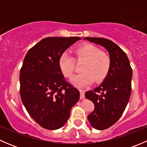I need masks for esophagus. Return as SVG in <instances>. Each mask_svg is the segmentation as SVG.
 Wrapping results in <instances>:
<instances>
[{"mask_svg":"<svg viewBox=\"0 0 147 147\" xmlns=\"http://www.w3.org/2000/svg\"><path fill=\"white\" fill-rule=\"evenodd\" d=\"M80 99H83L84 97V91L83 90H80Z\"/></svg>","mask_w":147,"mask_h":147,"instance_id":"esophagus-1","label":"esophagus"}]
</instances>
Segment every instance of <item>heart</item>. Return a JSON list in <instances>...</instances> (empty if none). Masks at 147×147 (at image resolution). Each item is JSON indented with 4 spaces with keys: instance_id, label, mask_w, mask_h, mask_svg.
<instances>
[{
    "instance_id": "obj_1",
    "label": "heart",
    "mask_w": 147,
    "mask_h": 147,
    "mask_svg": "<svg viewBox=\"0 0 147 147\" xmlns=\"http://www.w3.org/2000/svg\"><path fill=\"white\" fill-rule=\"evenodd\" d=\"M78 61L84 60L82 67L83 72L75 75L71 82L76 86L83 87L106 78L111 67V58L107 53L100 51V48L92 44H85L75 50ZM59 67L63 75L71 78L75 72V60L69 53L65 52L59 58Z\"/></svg>"
}]
</instances>
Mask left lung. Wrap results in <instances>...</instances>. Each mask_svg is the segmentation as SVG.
Instances as JSON below:
<instances>
[{
  "label": "left lung",
  "mask_w": 147,
  "mask_h": 147,
  "mask_svg": "<svg viewBox=\"0 0 147 147\" xmlns=\"http://www.w3.org/2000/svg\"><path fill=\"white\" fill-rule=\"evenodd\" d=\"M84 39L105 47L111 58L110 69L103 82L85 93L86 98L94 105V111L87 116L90 124L96 129H106L119 120L127 107L131 95L132 69L126 53L112 40Z\"/></svg>",
  "instance_id": "obj_1"
}]
</instances>
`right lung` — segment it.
Wrapping results in <instances>:
<instances>
[{"mask_svg": "<svg viewBox=\"0 0 147 147\" xmlns=\"http://www.w3.org/2000/svg\"><path fill=\"white\" fill-rule=\"evenodd\" d=\"M82 38L51 37L30 49L20 69V97L26 110L43 128L65 125L80 92L65 80L59 67L60 55Z\"/></svg>", "mask_w": 147, "mask_h": 147, "instance_id": "obj_1", "label": "right lung"}]
</instances>
